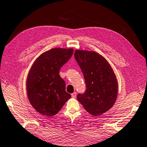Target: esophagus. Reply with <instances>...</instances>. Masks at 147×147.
<instances>
[{
    "instance_id": "obj_1",
    "label": "esophagus",
    "mask_w": 147,
    "mask_h": 147,
    "mask_svg": "<svg viewBox=\"0 0 147 147\" xmlns=\"http://www.w3.org/2000/svg\"><path fill=\"white\" fill-rule=\"evenodd\" d=\"M71 96H72V97H76V93L73 92V94H71Z\"/></svg>"
}]
</instances>
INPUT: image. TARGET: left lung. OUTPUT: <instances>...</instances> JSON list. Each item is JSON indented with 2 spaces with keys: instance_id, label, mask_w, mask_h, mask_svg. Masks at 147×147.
<instances>
[{
  "instance_id": "left-lung-1",
  "label": "left lung",
  "mask_w": 147,
  "mask_h": 147,
  "mask_svg": "<svg viewBox=\"0 0 147 147\" xmlns=\"http://www.w3.org/2000/svg\"><path fill=\"white\" fill-rule=\"evenodd\" d=\"M74 58L84 76L86 90L78 100L94 116L108 111L117 97L118 83L114 72L104 57L95 51L76 50Z\"/></svg>"
}]
</instances>
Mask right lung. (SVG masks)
Listing matches in <instances>:
<instances>
[{
    "mask_svg": "<svg viewBox=\"0 0 147 147\" xmlns=\"http://www.w3.org/2000/svg\"><path fill=\"white\" fill-rule=\"evenodd\" d=\"M73 49L53 48L42 53L33 64L27 80L28 98L43 115L53 116L71 97L59 75L61 67L73 55Z\"/></svg>",
    "mask_w": 147,
    "mask_h": 147,
    "instance_id": "1",
    "label": "right lung"
}]
</instances>
